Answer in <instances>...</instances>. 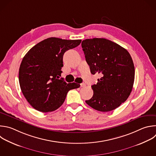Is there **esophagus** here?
Instances as JSON below:
<instances>
[{
	"instance_id": "1",
	"label": "esophagus",
	"mask_w": 156,
	"mask_h": 156,
	"mask_svg": "<svg viewBox=\"0 0 156 156\" xmlns=\"http://www.w3.org/2000/svg\"><path fill=\"white\" fill-rule=\"evenodd\" d=\"M80 86H81V87H84L86 86V84H85L84 83H82L80 84Z\"/></svg>"
}]
</instances>
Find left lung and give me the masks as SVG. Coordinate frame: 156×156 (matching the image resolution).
Here are the masks:
<instances>
[{"label": "left lung", "mask_w": 156, "mask_h": 156, "mask_svg": "<svg viewBox=\"0 0 156 156\" xmlns=\"http://www.w3.org/2000/svg\"><path fill=\"white\" fill-rule=\"evenodd\" d=\"M81 46L91 73L102 76L91 86L94 94L86 103L102 112L116 109L126 101L133 88L135 67L129 53L105 38L86 39Z\"/></svg>", "instance_id": "obj_1"}]
</instances>
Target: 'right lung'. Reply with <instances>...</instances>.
Here are the masks:
<instances>
[{"instance_id": "add662e5", "label": "right lung", "mask_w": 156, "mask_h": 156, "mask_svg": "<svg viewBox=\"0 0 156 156\" xmlns=\"http://www.w3.org/2000/svg\"><path fill=\"white\" fill-rule=\"evenodd\" d=\"M81 42L51 37L37 43L24 56L19 70L20 85L34 108L43 113L53 112L63 104L70 90L80 86L59 78L65 52Z\"/></svg>"}]
</instances>
